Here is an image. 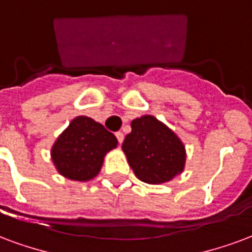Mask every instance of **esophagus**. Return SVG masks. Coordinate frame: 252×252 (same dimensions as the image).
Wrapping results in <instances>:
<instances>
[{"label": "esophagus", "instance_id": "34e87169", "mask_svg": "<svg viewBox=\"0 0 252 252\" xmlns=\"http://www.w3.org/2000/svg\"><path fill=\"white\" fill-rule=\"evenodd\" d=\"M116 137H117V140H119V143H123V140H124V133L123 132H116Z\"/></svg>", "mask_w": 252, "mask_h": 252}]
</instances>
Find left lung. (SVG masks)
<instances>
[{
	"label": "left lung",
	"mask_w": 252,
	"mask_h": 252,
	"mask_svg": "<svg viewBox=\"0 0 252 252\" xmlns=\"http://www.w3.org/2000/svg\"><path fill=\"white\" fill-rule=\"evenodd\" d=\"M123 143V151L136 178L148 184H163L184 171L186 145L175 132L152 115L137 117Z\"/></svg>",
	"instance_id": "8db88e82"
}]
</instances>
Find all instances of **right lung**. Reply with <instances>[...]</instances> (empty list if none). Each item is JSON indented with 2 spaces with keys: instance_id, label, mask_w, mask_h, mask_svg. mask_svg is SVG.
Wrapping results in <instances>:
<instances>
[{
  "instance_id": "add662e5",
  "label": "right lung",
  "mask_w": 252,
  "mask_h": 252,
  "mask_svg": "<svg viewBox=\"0 0 252 252\" xmlns=\"http://www.w3.org/2000/svg\"><path fill=\"white\" fill-rule=\"evenodd\" d=\"M117 147L116 136L88 116H77L61 132L50 150L57 172L74 182L96 178L108 152Z\"/></svg>"
}]
</instances>
